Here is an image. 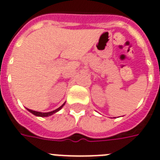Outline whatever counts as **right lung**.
Returning a JSON list of instances; mask_svg holds the SVG:
<instances>
[{
    "mask_svg": "<svg viewBox=\"0 0 160 160\" xmlns=\"http://www.w3.org/2000/svg\"><path fill=\"white\" fill-rule=\"evenodd\" d=\"M65 103H63V104L61 106V107H59L58 108V109L54 110V111H53V112H35V111H32V110H29V109H27L28 111H29V112H31L32 114H34V116H41V117H46V116H51V115L54 114V113H56L57 112H58L60 109H62V107L64 106Z\"/></svg>",
    "mask_w": 160,
    "mask_h": 160,
    "instance_id": "obj_1",
    "label": "right lung"
}]
</instances>
